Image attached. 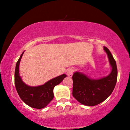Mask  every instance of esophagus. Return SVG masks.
Here are the masks:
<instances>
[{"mask_svg":"<svg viewBox=\"0 0 130 130\" xmlns=\"http://www.w3.org/2000/svg\"><path fill=\"white\" fill-rule=\"evenodd\" d=\"M73 72H74V69H73V68H70V69H69L68 70L67 74V75L68 76L72 77V75H73Z\"/></svg>","mask_w":130,"mask_h":130,"instance_id":"esophagus-1","label":"esophagus"}]
</instances>
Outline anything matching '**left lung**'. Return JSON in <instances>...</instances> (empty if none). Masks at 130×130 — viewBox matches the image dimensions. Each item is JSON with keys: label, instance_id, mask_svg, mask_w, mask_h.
<instances>
[{"label": "left lung", "instance_id": "obj_1", "mask_svg": "<svg viewBox=\"0 0 130 130\" xmlns=\"http://www.w3.org/2000/svg\"><path fill=\"white\" fill-rule=\"evenodd\" d=\"M104 50L108 58L111 72L108 75L99 79H93L80 72H74L72 94L81 104L94 106L106 100L115 88L118 77L116 63L107 47Z\"/></svg>", "mask_w": 130, "mask_h": 130}]
</instances>
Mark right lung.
<instances>
[{
  "label": "right lung",
  "instance_id": "1",
  "mask_svg": "<svg viewBox=\"0 0 130 130\" xmlns=\"http://www.w3.org/2000/svg\"><path fill=\"white\" fill-rule=\"evenodd\" d=\"M24 52L19 57L15 67V88L21 99L28 106L36 109L43 108L47 106L53 99V89L55 86L62 82L67 75L63 74L39 86L32 87L26 84L19 75V63Z\"/></svg>",
  "mask_w": 130,
  "mask_h": 130
}]
</instances>
